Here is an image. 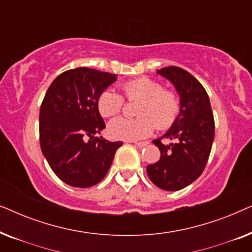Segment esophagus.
<instances>
[{
  "mask_svg": "<svg viewBox=\"0 0 252 252\" xmlns=\"http://www.w3.org/2000/svg\"><path fill=\"white\" fill-rule=\"evenodd\" d=\"M148 143H149V142H147V141H143V142H134V144H135V146L140 147V148H143V147H146Z\"/></svg>",
  "mask_w": 252,
  "mask_h": 252,
  "instance_id": "34e87169",
  "label": "esophagus"
}]
</instances>
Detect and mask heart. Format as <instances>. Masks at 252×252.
<instances>
[{"label": "heart", "mask_w": 252, "mask_h": 252, "mask_svg": "<svg viewBox=\"0 0 252 252\" xmlns=\"http://www.w3.org/2000/svg\"><path fill=\"white\" fill-rule=\"evenodd\" d=\"M123 93L128 101H139L135 108L136 118L113 119L108 132L113 139L140 140L157 129L170 128L181 111V101L177 93L163 87L154 79L142 77L125 82ZM124 105L123 96L112 89H105L97 97V109L103 117L117 116Z\"/></svg>", "instance_id": "heart-1"}]
</instances>
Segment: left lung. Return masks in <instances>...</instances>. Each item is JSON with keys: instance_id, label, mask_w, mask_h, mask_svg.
Segmentation results:
<instances>
[{"instance_id": "8db88e82", "label": "left lung", "mask_w": 252, "mask_h": 252, "mask_svg": "<svg viewBox=\"0 0 252 252\" xmlns=\"http://www.w3.org/2000/svg\"><path fill=\"white\" fill-rule=\"evenodd\" d=\"M157 73L174 85L180 95L181 111L171 128L153 141L160 158L148 165L147 173L158 188L175 191L192 184L204 171L215 139V119L208 93L189 72L168 66ZM163 138L175 139L176 143L164 145Z\"/></svg>"}]
</instances>
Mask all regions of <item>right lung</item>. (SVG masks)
<instances>
[{"label":"right lung","instance_id":"1","mask_svg":"<svg viewBox=\"0 0 252 252\" xmlns=\"http://www.w3.org/2000/svg\"><path fill=\"white\" fill-rule=\"evenodd\" d=\"M116 77L89 67L72 68L58 75L44 95L39 118L41 150L54 173L72 187L98 184L123 146L122 141L94 136L105 128L97 97Z\"/></svg>","mask_w":252,"mask_h":252}]
</instances>
